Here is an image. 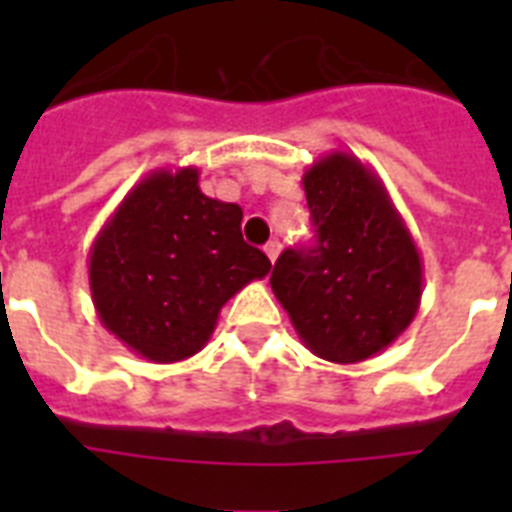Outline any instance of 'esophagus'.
Segmentation results:
<instances>
[{
  "instance_id": "34e87169",
  "label": "esophagus",
  "mask_w": 512,
  "mask_h": 512,
  "mask_svg": "<svg viewBox=\"0 0 512 512\" xmlns=\"http://www.w3.org/2000/svg\"><path fill=\"white\" fill-rule=\"evenodd\" d=\"M265 255H268V260H271V263H276V257L281 255V241H268V244H265Z\"/></svg>"
}]
</instances>
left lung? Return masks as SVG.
I'll list each match as a JSON object with an SVG mask.
<instances>
[{"mask_svg": "<svg viewBox=\"0 0 512 512\" xmlns=\"http://www.w3.org/2000/svg\"><path fill=\"white\" fill-rule=\"evenodd\" d=\"M316 244L284 249L271 289L303 345L358 364L404 335L420 311L422 257L380 175L348 151L303 175Z\"/></svg>", "mask_w": 512, "mask_h": 512, "instance_id": "left-lung-1", "label": "left lung"}]
</instances>
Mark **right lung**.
<instances>
[{
    "label": "right lung",
    "instance_id": "1",
    "mask_svg": "<svg viewBox=\"0 0 512 512\" xmlns=\"http://www.w3.org/2000/svg\"><path fill=\"white\" fill-rule=\"evenodd\" d=\"M239 204L209 199L196 167H162L135 183L90 247L100 324L154 364L191 358L217 316L271 260L241 236Z\"/></svg>",
    "mask_w": 512,
    "mask_h": 512
}]
</instances>
